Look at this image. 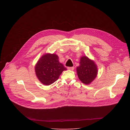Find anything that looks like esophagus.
Segmentation results:
<instances>
[{
	"instance_id": "1",
	"label": "esophagus",
	"mask_w": 130,
	"mask_h": 130,
	"mask_svg": "<svg viewBox=\"0 0 130 130\" xmlns=\"http://www.w3.org/2000/svg\"><path fill=\"white\" fill-rule=\"evenodd\" d=\"M67 69L70 70H73L74 69V67H68Z\"/></svg>"
}]
</instances>
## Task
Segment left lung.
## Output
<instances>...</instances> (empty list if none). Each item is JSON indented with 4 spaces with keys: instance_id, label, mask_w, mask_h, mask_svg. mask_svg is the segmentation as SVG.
<instances>
[{
    "instance_id": "8db88e82",
    "label": "left lung",
    "mask_w": 130,
    "mask_h": 130,
    "mask_svg": "<svg viewBox=\"0 0 130 130\" xmlns=\"http://www.w3.org/2000/svg\"><path fill=\"white\" fill-rule=\"evenodd\" d=\"M77 71L79 79L84 84H88L93 81L97 75V67L94 62L87 57H82L80 66L77 67Z\"/></svg>"
}]
</instances>
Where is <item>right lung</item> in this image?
I'll list each match as a JSON object with an SVG mask.
<instances>
[{
  "instance_id": "obj_1",
  "label": "right lung",
  "mask_w": 130,
  "mask_h": 130,
  "mask_svg": "<svg viewBox=\"0 0 130 130\" xmlns=\"http://www.w3.org/2000/svg\"><path fill=\"white\" fill-rule=\"evenodd\" d=\"M35 70L36 76L41 82L49 85L56 81L66 68L59 62L57 55L48 53L38 61Z\"/></svg>"
}]
</instances>
